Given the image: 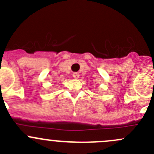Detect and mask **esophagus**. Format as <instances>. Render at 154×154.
<instances>
[{
  "instance_id": "obj_1",
  "label": "esophagus",
  "mask_w": 154,
  "mask_h": 154,
  "mask_svg": "<svg viewBox=\"0 0 154 154\" xmlns=\"http://www.w3.org/2000/svg\"><path fill=\"white\" fill-rule=\"evenodd\" d=\"M79 76H80V74H79V73L77 72H74V74H73V77H74V79L79 78Z\"/></svg>"
}]
</instances>
